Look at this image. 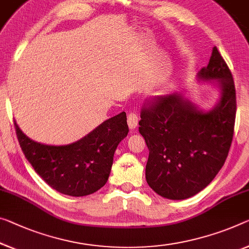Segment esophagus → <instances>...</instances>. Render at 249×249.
<instances>
[{"label": "esophagus", "instance_id": "1", "mask_svg": "<svg viewBox=\"0 0 249 249\" xmlns=\"http://www.w3.org/2000/svg\"><path fill=\"white\" fill-rule=\"evenodd\" d=\"M128 125L130 129H136L138 127V122H139V117L136 113L131 112L128 116Z\"/></svg>", "mask_w": 249, "mask_h": 249}]
</instances>
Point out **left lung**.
<instances>
[{
  "label": "left lung",
  "instance_id": "left-lung-1",
  "mask_svg": "<svg viewBox=\"0 0 249 249\" xmlns=\"http://www.w3.org/2000/svg\"><path fill=\"white\" fill-rule=\"evenodd\" d=\"M197 80L219 90L213 108L201 109L183 92H175L141 111L139 132L149 149L146 180L167 199H187L206 188L224 166L231 144L235 85L216 47Z\"/></svg>",
  "mask_w": 249,
  "mask_h": 249
}]
</instances>
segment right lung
Masks as SVG:
<instances>
[{
	"instance_id": "1",
	"label": "right lung",
	"mask_w": 249,
	"mask_h": 249,
	"mask_svg": "<svg viewBox=\"0 0 249 249\" xmlns=\"http://www.w3.org/2000/svg\"><path fill=\"white\" fill-rule=\"evenodd\" d=\"M23 154L53 189L72 197L95 193L108 181L118 144L129 129L125 112L103 121L75 142L52 146L36 142L14 121Z\"/></svg>"
}]
</instances>
